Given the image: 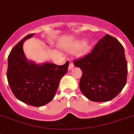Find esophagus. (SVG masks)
<instances>
[{"label": "esophagus", "instance_id": "34e87169", "mask_svg": "<svg viewBox=\"0 0 134 134\" xmlns=\"http://www.w3.org/2000/svg\"><path fill=\"white\" fill-rule=\"evenodd\" d=\"M74 67V64H73V63H71V62H70V63H69V70H71V69H73Z\"/></svg>", "mask_w": 134, "mask_h": 134}]
</instances>
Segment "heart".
<instances>
[{"label": "heart", "instance_id": "heart-1", "mask_svg": "<svg viewBox=\"0 0 134 134\" xmlns=\"http://www.w3.org/2000/svg\"><path fill=\"white\" fill-rule=\"evenodd\" d=\"M85 46H86V42L84 41H80V42H78L77 43V44L76 45V46H74V47H71V48H69V52H71V53L72 54H77L82 49H83L85 47ZM88 48L86 47L84 48V52H83V54H86L87 52H88Z\"/></svg>", "mask_w": 134, "mask_h": 134}]
</instances>
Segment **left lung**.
Returning a JSON list of instances; mask_svg holds the SVG:
<instances>
[{
  "label": "left lung",
  "instance_id": "left-lung-1",
  "mask_svg": "<svg viewBox=\"0 0 134 134\" xmlns=\"http://www.w3.org/2000/svg\"><path fill=\"white\" fill-rule=\"evenodd\" d=\"M74 63L82 71L80 89L91 101L112 100L126 84L127 63L124 48L110 35L100 39L91 53Z\"/></svg>",
  "mask_w": 134,
  "mask_h": 134
}]
</instances>
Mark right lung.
I'll return each instance as SVG.
<instances>
[{"label":"right lung","instance_id":"right-lung-1","mask_svg":"<svg viewBox=\"0 0 134 134\" xmlns=\"http://www.w3.org/2000/svg\"><path fill=\"white\" fill-rule=\"evenodd\" d=\"M33 34L26 36L15 45L8 57L7 77L10 88L18 99L40 107L54 97L62 77L67 74L69 62L64 65L36 64L26 58L23 43Z\"/></svg>","mask_w":134,"mask_h":134}]
</instances>
